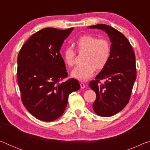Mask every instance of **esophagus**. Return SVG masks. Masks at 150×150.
Instances as JSON below:
<instances>
[{
  "label": "esophagus",
  "mask_w": 150,
  "mask_h": 150,
  "mask_svg": "<svg viewBox=\"0 0 150 150\" xmlns=\"http://www.w3.org/2000/svg\"><path fill=\"white\" fill-rule=\"evenodd\" d=\"M80 86H81V88H84L85 87V84L84 83L81 82V83H80Z\"/></svg>",
  "instance_id": "34e87169"
}]
</instances>
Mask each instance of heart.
<instances>
[{"instance_id": "heart-1", "label": "heart", "mask_w": 150, "mask_h": 150, "mask_svg": "<svg viewBox=\"0 0 150 150\" xmlns=\"http://www.w3.org/2000/svg\"><path fill=\"white\" fill-rule=\"evenodd\" d=\"M75 45L79 53H86V64L76 67L71 72L73 77L79 81H87L95 74L96 69L101 70L108 64L112 47L107 39L83 35L76 40ZM63 57L66 64L73 67L75 63L76 52L71 47H67L63 52Z\"/></svg>"}]
</instances>
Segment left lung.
I'll list each match as a JSON object with an SVG mask.
<instances>
[{"label":"left lung","mask_w":150,"mask_h":150,"mask_svg":"<svg viewBox=\"0 0 150 150\" xmlns=\"http://www.w3.org/2000/svg\"><path fill=\"white\" fill-rule=\"evenodd\" d=\"M88 28L105 30L112 42L108 64L89 83L96 95L94 111L98 116L108 117L121 111L130 100L136 78L135 54L128 40L114 28L103 24ZM103 79H107L104 84L100 81Z\"/></svg>","instance_id":"left-lung-1"}]
</instances>
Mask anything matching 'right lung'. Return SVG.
<instances>
[{
  "instance_id": "1",
  "label": "right lung",
  "mask_w": 150,
  "mask_h": 150,
  "mask_svg": "<svg viewBox=\"0 0 150 150\" xmlns=\"http://www.w3.org/2000/svg\"><path fill=\"white\" fill-rule=\"evenodd\" d=\"M73 28H46L32 34L18 55L17 79L21 100L29 112L45 122L56 120L64 112L68 97L80 88L75 79L68 77L59 53Z\"/></svg>"
}]
</instances>
